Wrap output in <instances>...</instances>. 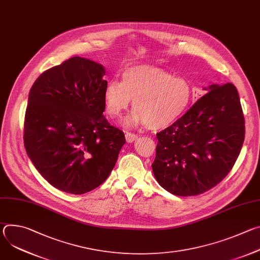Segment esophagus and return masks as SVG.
I'll use <instances>...</instances> for the list:
<instances>
[{
	"instance_id": "34e87169",
	"label": "esophagus",
	"mask_w": 260,
	"mask_h": 260,
	"mask_svg": "<svg viewBox=\"0 0 260 260\" xmlns=\"http://www.w3.org/2000/svg\"><path fill=\"white\" fill-rule=\"evenodd\" d=\"M137 138H138V136H137L136 134H134V133L127 132V133L125 134V139H126V141H127L128 143H133L134 141L137 140Z\"/></svg>"
}]
</instances>
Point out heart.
Returning a JSON list of instances; mask_svg holds the SVG:
<instances>
[{"instance_id":"1","label":"heart","mask_w":260,"mask_h":260,"mask_svg":"<svg viewBox=\"0 0 260 260\" xmlns=\"http://www.w3.org/2000/svg\"><path fill=\"white\" fill-rule=\"evenodd\" d=\"M192 96L193 87L188 79L150 66L127 68L121 82L111 80L104 90L109 116H121L134 101L135 110L124 120L125 125L147 124L151 129H162L177 121L189 107Z\"/></svg>"}]
</instances>
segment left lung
<instances>
[{
    "mask_svg": "<svg viewBox=\"0 0 260 260\" xmlns=\"http://www.w3.org/2000/svg\"><path fill=\"white\" fill-rule=\"evenodd\" d=\"M181 118L156 135L152 171L158 184L179 197L198 196L223 180L244 143L240 96L232 83L212 84Z\"/></svg>",
    "mask_w": 260,
    "mask_h": 260,
    "instance_id": "1",
    "label": "left lung"
}]
</instances>
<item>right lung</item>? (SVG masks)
<instances>
[{
    "instance_id": "add662e5",
    "label": "right lung",
    "mask_w": 260,
    "mask_h": 260,
    "mask_svg": "<svg viewBox=\"0 0 260 260\" xmlns=\"http://www.w3.org/2000/svg\"><path fill=\"white\" fill-rule=\"evenodd\" d=\"M105 68L74 56L38 77L24 117L23 141L35 168L53 187L83 194L109 177L125 143L105 111Z\"/></svg>"
}]
</instances>
